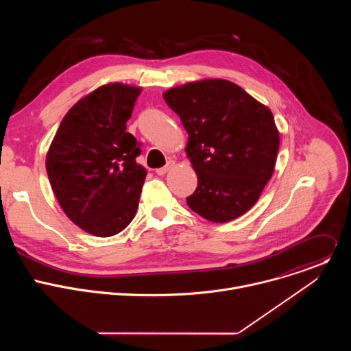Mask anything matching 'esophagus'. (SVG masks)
Wrapping results in <instances>:
<instances>
[{
  "label": "esophagus",
  "instance_id": "34e87169",
  "mask_svg": "<svg viewBox=\"0 0 351 351\" xmlns=\"http://www.w3.org/2000/svg\"><path fill=\"white\" fill-rule=\"evenodd\" d=\"M173 165H175V161H168L164 168H160V169H157L156 172H157V175L162 176V175H165L168 171H171V169L173 168Z\"/></svg>",
  "mask_w": 351,
  "mask_h": 351
}]
</instances>
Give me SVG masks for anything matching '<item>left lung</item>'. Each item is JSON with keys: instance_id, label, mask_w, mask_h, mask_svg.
Returning <instances> with one entry per match:
<instances>
[{"instance_id": "left-lung-1", "label": "left lung", "mask_w": 351, "mask_h": 351, "mask_svg": "<svg viewBox=\"0 0 351 351\" xmlns=\"http://www.w3.org/2000/svg\"><path fill=\"white\" fill-rule=\"evenodd\" d=\"M164 99L189 133L186 154L198 183L187 206L217 223L247 213L275 169L279 132L271 110L223 79L172 87Z\"/></svg>"}]
</instances>
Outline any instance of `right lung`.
Returning <instances> with one entry per match:
<instances>
[{
    "label": "right lung",
    "mask_w": 351,
    "mask_h": 351,
    "mask_svg": "<svg viewBox=\"0 0 351 351\" xmlns=\"http://www.w3.org/2000/svg\"><path fill=\"white\" fill-rule=\"evenodd\" d=\"M140 93L123 83L95 88L68 111L48 148L45 168L61 208L97 237L122 232L138 207L147 172L126 122Z\"/></svg>",
    "instance_id": "obj_1"
}]
</instances>
